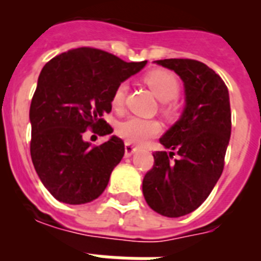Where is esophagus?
Here are the masks:
<instances>
[{
	"label": "esophagus",
	"instance_id": "1",
	"mask_svg": "<svg viewBox=\"0 0 261 261\" xmlns=\"http://www.w3.org/2000/svg\"><path fill=\"white\" fill-rule=\"evenodd\" d=\"M136 150H137V147H136L135 145L128 144V142H126L125 144V156H130Z\"/></svg>",
	"mask_w": 261,
	"mask_h": 261
}]
</instances>
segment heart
<instances>
[{
	"mask_svg": "<svg viewBox=\"0 0 261 261\" xmlns=\"http://www.w3.org/2000/svg\"><path fill=\"white\" fill-rule=\"evenodd\" d=\"M144 81L159 100L166 102L162 107L163 114L167 116H174L176 114L177 106L176 103L170 102V100L176 98L180 91V85H179V80L176 78V75L168 70L155 69V70L149 71L144 77ZM126 90H128V86L124 82L117 85L116 89L114 90L112 98H111V105L115 110L123 108ZM159 132H161V124L153 119L130 116L123 120L117 125V135L124 138L128 144H144L145 141L156 136Z\"/></svg>",
	"mask_w": 261,
	"mask_h": 261,
	"instance_id": "obj_1",
	"label": "heart"
}]
</instances>
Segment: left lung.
Masks as SVG:
<instances>
[{"label": "left lung", "mask_w": 261, "mask_h": 261, "mask_svg": "<svg viewBox=\"0 0 261 261\" xmlns=\"http://www.w3.org/2000/svg\"><path fill=\"white\" fill-rule=\"evenodd\" d=\"M155 62L181 78L186 107L159 138L171 151L153 154L154 165L145 175L142 192L154 212L175 218L199 208L220 179L231 133V110L225 82L205 64L190 59ZM175 152L179 158L172 161Z\"/></svg>", "instance_id": "1"}]
</instances>
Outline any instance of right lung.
Segmentation results:
<instances>
[{
	"label": "right lung",
	"mask_w": 261,
	"mask_h": 261,
	"mask_svg": "<svg viewBox=\"0 0 261 261\" xmlns=\"http://www.w3.org/2000/svg\"><path fill=\"white\" fill-rule=\"evenodd\" d=\"M146 62H125L102 49L82 47L53 57L41 69L30 107V151L41 183L56 200L86 204L106 190L124 155V142L112 136L91 146L84 133L114 132L103 119L112 110V93Z\"/></svg>",
	"instance_id": "1"
}]
</instances>
